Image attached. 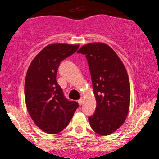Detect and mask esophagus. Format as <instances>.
I'll return each mask as SVG.
<instances>
[{"label": "esophagus", "instance_id": "esophagus-1", "mask_svg": "<svg viewBox=\"0 0 159 159\" xmlns=\"http://www.w3.org/2000/svg\"><path fill=\"white\" fill-rule=\"evenodd\" d=\"M78 104H79L80 105H82V103H83V98H80L79 100L78 101Z\"/></svg>", "mask_w": 159, "mask_h": 159}]
</instances>
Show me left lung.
Masks as SVG:
<instances>
[{"label":"left lung","mask_w":159,"mask_h":159,"mask_svg":"<svg viewBox=\"0 0 159 159\" xmlns=\"http://www.w3.org/2000/svg\"><path fill=\"white\" fill-rule=\"evenodd\" d=\"M78 53L88 60L96 99L95 112L89 118L91 129L108 135L121 127L129 111L130 83L125 67L114 50L100 42L82 46Z\"/></svg>","instance_id":"1"}]
</instances>
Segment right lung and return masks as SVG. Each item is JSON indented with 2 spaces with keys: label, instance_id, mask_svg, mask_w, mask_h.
<instances>
[{
  "label": "right lung",
  "instance_id": "1",
  "mask_svg": "<svg viewBox=\"0 0 159 159\" xmlns=\"http://www.w3.org/2000/svg\"><path fill=\"white\" fill-rule=\"evenodd\" d=\"M78 48V44H48L35 56L27 71L25 97L28 113L37 126L48 134L66 128L79 106L65 97L56 81L61 62Z\"/></svg>",
  "mask_w": 159,
  "mask_h": 159
}]
</instances>
